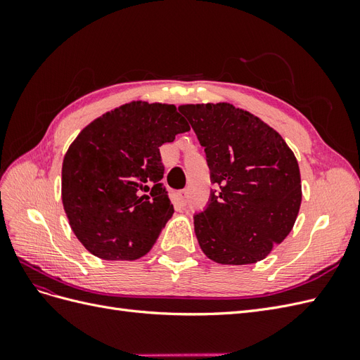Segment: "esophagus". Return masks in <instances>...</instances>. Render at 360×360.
<instances>
[{"label":"esophagus","instance_id":"obj_1","mask_svg":"<svg viewBox=\"0 0 360 360\" xmlns=\"http://www.w3.org/2000/svg\"><path fill=\"white\" fill-rule=\"evenodd\" d=\"M186 198H188V192L186 191H179L174 193V202H176V205H186Z\"/></svg>","mask_w":360,"mask_h":360}]
</instances>
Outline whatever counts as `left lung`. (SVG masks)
Wrapping results in <instances>:
<instances>
[{
  "mask_svg": "<svg viewBox=\"0 0 360 360\" xmlns=\"http://www.w3.org/2000/svg\"><path fill=\"white\" fill-rule=\"evenodd\" d=\"M204 147L212 189L193 216L202 252L219 264H252L292 230L302 202L296 156L258 117L231 103L181 105Z\"/></svg>",
  "mask_w": 360,
  "mask_h": 360,
  "instance_id": "obj_1",
  "label": "left lung"
}]
</instances>
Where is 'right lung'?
I'll return each instance as SVG.
<instances>
[{
	"mask_svg": "<svg viewBox=\"0 0 360 360\" xmlns=\"http://www.w3.org/2000/svg\"><path fill=\"white\" fill-rule=\"evenodd\" d=\"M191 130L177 108L130 102L96 118L63 160L61 200L70 228L93 255H146L174 213L159 147Z\"/></svg>",
	"mask_w": 360,
	"mask_h": 360,
	"instance_id": "add662e5",
	"label": "right lung"
}]
</instances>
